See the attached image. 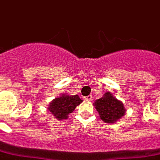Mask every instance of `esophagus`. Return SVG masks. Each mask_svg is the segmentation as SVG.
I'll use <instances>...</instances> for the list:
<instances>
[{"mask_svg": "<svg viewBox=\"0 0 160 160\" xmlns=\"http://www.w3.org/2000/svg\"><path fill=\"white\" fill-rule=\"evenodd\" d=\"M85 100H92V95H87L86 97H85Z\"/></svg>", "mask_w": 160, "mask_h": 160, "instance_id": "esophagus-1", "label": "esophagus"}]
</instances>
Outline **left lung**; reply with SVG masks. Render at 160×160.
<instances>
[{
  "instance_id": "1",
  "label": "left lung",
  "mask_w": 160,
  "mask_h": 160,
  "mask_svg": "<svg viewBox=\"0 0 160 160\" xmlns=\"http://www.w3.org/2000/svg\"><path fill=\"white\" fill-rule=\"evenodd\" d=\"M94 105L100 119L105 123L117 122L125 113L124 104L114 97L110 92H106L102 98L95 100Z\"/></svg>"
}]
</instances>
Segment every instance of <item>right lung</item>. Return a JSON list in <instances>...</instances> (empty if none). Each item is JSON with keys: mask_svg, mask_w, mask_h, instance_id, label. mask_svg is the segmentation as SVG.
<instances>
[{"mask_svg": "<svg viewBox=\"0 0 160 160\" xmlns=\"http://www.w3.org/2000/svg\"><path fill=\"white\" fill-rule=\"evenodd\" d=\"M82 102L79 95H62L54 99L49 105L48 109L56 119H66L68 115L74 111L75 107Z\"/></svg>", "mask_w": 160, "mask_h": 160, "instance_id": "add662e5", "label": "right lung"}]
</instances>
